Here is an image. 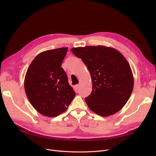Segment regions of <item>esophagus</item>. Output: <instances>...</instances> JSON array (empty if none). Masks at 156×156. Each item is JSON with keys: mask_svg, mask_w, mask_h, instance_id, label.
Here are the masks:
<instances>
[{"mask_svg": "<svg viewBox=\"0 0 156 156\" xmlns=\"http://www.w3.org/2000/svg\"><path fill=\"white\" fill-rule=\"evenodd\" d=\"M80 86H81V83H78V85H76L75 86L76 89H78V88L80 87Z\"/></svg>", "mask_w": 156, "mask_h": 156, "instance_id": "obj_1", "label": "esophagus"}]
</instances>
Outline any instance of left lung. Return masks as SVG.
Returning a JSON list of instances; mask_svg holds the SVG:
<instances>
[{
  "label": "left lung",
  "mask_w": 156,
  "mask_h": 156,
  "mask_svg": "<svg viewBox=\"0 0 156 156\" xmlns=\"http://www.w3.org/2000/svg\"><path fill=\"white\" fill-rule=\"evenodd\" d=\"M90 74L92 91L85 101L89 109L101 116L121 110L132 93L134 79L130 66L116 49L102 45L72 48Z\"/></svg>",
  "instance_id": "left-lung-1"
}]
</instances>
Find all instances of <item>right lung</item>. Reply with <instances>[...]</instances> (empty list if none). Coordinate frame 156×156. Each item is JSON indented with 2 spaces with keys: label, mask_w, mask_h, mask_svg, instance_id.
Returning a JSON list of instances; mask_svg holds the SVG:
<instances>
[{
  "label": "right lung",
  "mask_w": 156,
  "mask_h": 156,
  "mask_svg": "<svg viewBox=\"0 0 156 156\" xmlns=\"http://www.w3.org/2000/svg\"><path fill=\"white\" fill-rule=\"evenodd\" d=\"M68 49L62 47L40 53L26 73L27 96L33 107L44 116L55 117L65 112L76 95L61 68Z\"/></svg>",
  "instance_id": "add662e5"
}]
</instances>
